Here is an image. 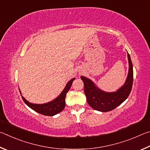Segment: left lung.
<instances>
[{"label": "left lung", "instance_id": "8db88e82", "mask_svg": "<svg viewBox=\"0 0 150 150\" xmlns=\"http://www.w3.org/2000/svg\"><path fill=\"white\" fill-rule=\"evenodd\" d=\"M129 70L125 83L119 90L107 93L99 90L90 79L81 76L84 83V93L88 103L93 109L101 112H108L115 109L128 98L132 88L133 67L130 54L128 53Z\"/></svg>", "mask_w": 150, "mask_h": 150}]
</instances>
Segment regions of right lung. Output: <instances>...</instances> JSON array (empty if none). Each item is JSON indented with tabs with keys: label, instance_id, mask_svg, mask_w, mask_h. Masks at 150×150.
<instances>
[{
	"label": "right lung",
	"instance_id": "1",
	"mask_svg": "<svg viewBox=\"0 0 150 150\" xmlns=\"http://www.w3.org/2000/svg\"><path fill=\"white\" fill-rule=\"evenodd\" d=\"M74 80L75 78H74L73 79L70 80L67 83L64 90L60 94V96L55 99L54 100L49 102V103L45 104H33L28 102L22 96V99L24 101V103L28 107H30L31 109H32L33 111L38 112L41 115H45V116H53L54 115L59 113L60 112H61L64 109L66 95H67L68 90H70L73 81ZM21 96H22V94H21Z\"/></svg>",
	"mask_w": 150,
	"mask_h": 150
}]
</instances>
